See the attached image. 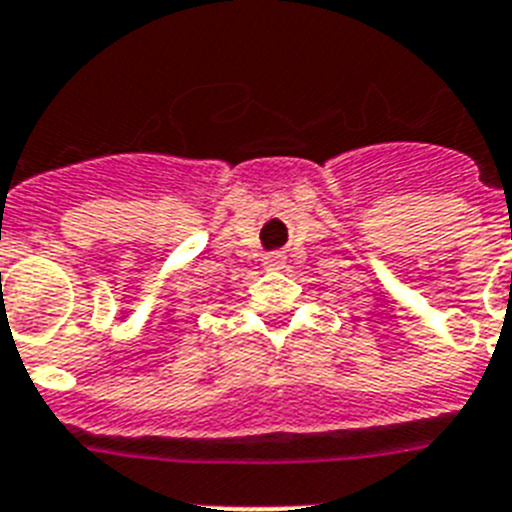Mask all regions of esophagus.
<instances>
[{"instance_id":"obj_1","label":"esophagus","mask_w":512,"mask_h":512,"mask_svg":"<svg viewBox=\"0 0 512 512\" xmlns=\"http://www.w3.org/2000/svg\"><path fill=\"white\" fill-rule=\"evenodd\" d=\"M283 260H286V255H283V252H270V255H265L262 265H265V270H281Z\"/></svg>"}]
</instances>
